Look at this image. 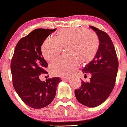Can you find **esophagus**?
Segmentation results:
<instances>
[{
    "mask_svg": "<svg viewBox=\"0 0 127 127\" xmlns=\"http://www.w3.org/2000/svg\"><path fill=\"white\" fill-rule=\"evenodd\" d=\"M69 77H64V79H69Z\"/></svg>",
    "mask_w": 127,
    "mask_h": 127,
    "instance_id": "1",
    "label": "esophagus"
}]
</instances>
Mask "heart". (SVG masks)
<instances>
[{
    "mask_svg": "<svg viewBox=\"0 0 127 127\" xmlns=\"http://www.w3.org/2000/svg\"><path fill=\"white\" fill-rule=\"evenodd\" d=\"M99 46L98 37L93 32L84 28L61 29L57 33L56 39L47 37L43 41L41 51L48 61L59 56L62 48L68 47L67 58H60L50 66L54 76H67L83 64L90 63L95 58Z\"/></svg>",
    "mask_w": 127,
    "mask_h": 127,
    "instance_id": "b5f03b06",
    "label": "heart"
}]
</instances>
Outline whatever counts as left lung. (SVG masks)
Returning a JSON list of instances; mask_svg holds the SVG:
<instances>
[{"label":"left lung","mask_w":127,"mask_h":127,"mask_svg":"<svg viewBox=\"0 0 127 127\" xmlns=\"http://www.w3.org/2000/svg\"><path fill=\"white\" fill-rule=\"evenodd\" d=\"M89 27L96 32L99 46L95 58L81 70L85 76L91 74L90 81H83L80 88L75 90L74 94L82 105L95 107L103 103L113 90L119 62L113 43L108 34L96 27Z\"/></svg>","instance_id":"obj_1"}]
</instances>
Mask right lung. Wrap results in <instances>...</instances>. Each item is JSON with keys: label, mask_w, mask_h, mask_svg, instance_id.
Masks as SVG:
<instances>
[{"label": "right lung", "mask_w": 127, "mask_h": 127, "mask_svg": "<svg viewBox=\"0 0 127 127\" xmlns=\"http://www.w3.org/2000/svg\"><path fill=\"white\" fill-rule=\"evenodd\" d=\"M36 29L20 40L11 61L14 88L22 101L33 109H41L52 102L56 95L60 77L41 81L39 76L47 73L48 66L41 47L44 40L56 31Z\"/></svg>", "instance_id": "1"}]
</instances>
